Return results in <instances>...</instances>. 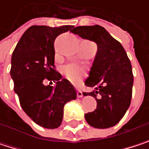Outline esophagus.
<instances>
[{"label":"esophagus","mask_w":149,"mask_h":149,"mask_svg":"<svg viewBox=\"0 0 149 149\" xmlns=\"http://www.w3.org/2000/svg\"><path fill=\"white\" fill-rule=\"evenodd\" d=\"M77 97H83V92H82L81 91L77 90Z\"/></svg>","instance_id":"1"}]
</instances>
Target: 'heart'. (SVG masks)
Masks as SVG:
<instances>
[{
	"label": "heart",
	"instance_id": "1",
	"mask_svg": "<svg viewBox=\"0 0 149 149\" xmlns=\"http://www.w3.org/2000/svg\"><path fill=\"white\" fill-rule=\"evenodd\" d=\"M63 72L72 83H77L84 74V70L77 65H68L64 68Z\"/></svg>",
	"mask_w": 149,
	"mask_h": 149
}]
</instances>
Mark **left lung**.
<instances>
[{"label": "left lung", "mask_w": 149, "mask_h": 149, "mask_svg": "<svg viewBox=\"0 0 149 149\" xmlns=\"http://www.w3.org/2000/svg\"><path fill=\"white\" fill-rule=\"evenodd\" d=\"M84 40L95 42L97 54L84 84L91 87V96L97 100V109L84 115L86 122L97 129H107L117 124L128 110L132 97L134 77L127 53L101 26H77L71 30Z\"/></svg>", "instance_id": "obj_1"}]
</instances>
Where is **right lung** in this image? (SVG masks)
Listing matches in <instances>:
<instances>
[{
	"instance_id": "right-lung-1",
	"label": "right lung",
	"mask_w": 149,
	"mask_h": 149,
	"mask_svg": "<svg viewBox=\"0 0 149 149\" xmlns=\"http://www.w3.org/2000/svg\"><path fill=\"white\" fill-rule=\"evenodd\" d=\"M72 27L32 26L12 54L10 75L20 106L36 124L45 129L59 127L65 104L77 98L74 86L54 70V40ZM46 80L55 85L45 86Z\"/></svg>"
}]
</instances>
